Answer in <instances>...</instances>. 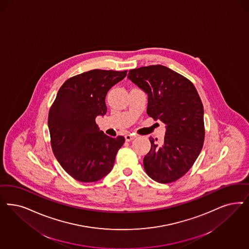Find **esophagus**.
<instances>
[{
    "label": "esophagus",
    "instance_id": "esophagus-1",
    "mask_svg": "<svg viewBox=\"0 0 249 249\" xmlns=\"http://www.w3.org/2000/svg\"><path fill=\"white\" fill-rule=\"evenodd\" d=\"M136 137L134 134H126L125 135V139H126V141L127 142H130V141H132L134 138Z\"/></svg>",
    "mask_w": 249,
    "mask_h": 249
}]
</instances>
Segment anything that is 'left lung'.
<instances>
[{"label":"left lung","instance_id":"1","mask_svg":"<svg viewBox=\"0 0 249 249\" xmlns=\"http://www.w3.org/2000/svg\"><path fill=\"white\" fill-rule=\"evenodd\" d=\"M128 78L148 95V116L166 128L161 144L150 138L151 150L143 158L146 174L159 183L175 182L191 168L203 146L200 97L189 79L163 65L129 70Z\"/></svg>","mask_w":249,"mask_h":249}]
</instances>
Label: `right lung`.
I'll return each instance as SVG.
<instances>
[{
  "instance_id": "right-lung-1",
  "label": "right lung",
  "mask_w": 249,
  "mask_h": 249,
  "mask_svg": "<svg viewBox=\"0 0 249 249\" xmlns=\"http://www.w3.org/2000/svg\"><path fill=\"white\" fill-rule=\"evenodd\" d=\"M127 71L92 70L68 79L49 112L52 151L62 168L80 182L98 181L113 168L125 138L99 130L97 116L107 113L106 95Z\"/></svg>"
}]
</instances>
